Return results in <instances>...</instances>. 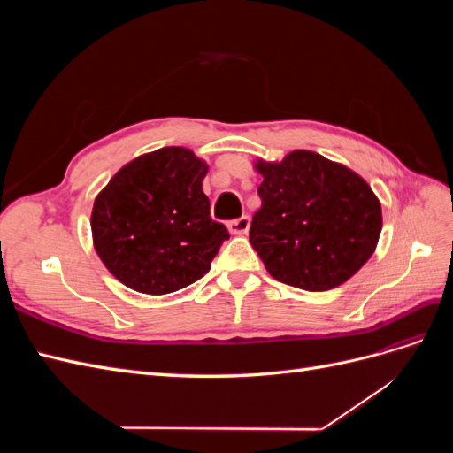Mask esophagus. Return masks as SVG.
I'll list each match as a JSON object with an SVG mask.
<instances>
[{"instance_id": "esophagus-1", "label": "esophagus", "mask_w": 453, "mask_h": 453, "mask_svg": "<svg viewBox=\"0 0 453 453\" xmlns=\"http://www.w3.org/2000/svg\"><path fill=\"white\" fill-rule=\"evenodd\" d=\"M250 225H251V219L248 215H242V217L234 219V221L228 223V230H230V234L243 236V234H248Z\"/></svg>"}]
</instances>
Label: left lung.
Instances as JSON below:
<instances>
[{"instance_id": "8db88e82", "label": "left lung", "mask_w": 453, "mask_h": 453, "mask_svg": "<svg viewBox=\"0 0 453 453\" xmlns=\"http://www.w3.org/2000/svg\"><path fill=\"white\" fill-rule=\"evenodd\" d=\"M263 175L250 240L273 280L304 291L346 283L372 257L381 203L363 177L313 150L253 160Z\"/></svg>"}]
</instances>
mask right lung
Returning a JSON list of instances; mask_svg holds the SVG:
<instances>
[{
  "mask_svg": "<svg viewBox=\"0 0 453 453\" xmlns=\"http://www.w3.org/2000/svg\"><path fill=\"white\" fill-rule=\"evenodd\" d=\"M208 164L187 147H162L125 164L92 205V243L130 289L168 295L211 268L228 240L211 221L202 181Z\"/></svg>",
  "mask_w": 453,
  "mask_h": 453,
  "instance_id": "add662e5",
  "label": "right lung"
}]
</instances>
